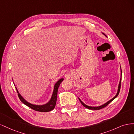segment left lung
Instances as JSON below:
<instances>
[{"label": "left lung", "instance_id": "1", "mask_svg": "<svg viewBox=\"0 0 134 134\" xmlns=\"http://www.w3.org/2000/svg\"><path fill=\"white\" fill-rule=\"evenodd\" d=\"M105 36H106L107 37V36L105 35L104 34H103V33H102ZM121 74H122V71H121ZM121 78H120V83H119V87H118V90H117V94H116V96L113 97V98H112L111 99H110L109 100H108V102H107L106 103H105L104 104H102V105H101V106H97V107H92V106H87V105H86V104H84L82 100H80V99L79 98H79V100H80V103L82 104V105L83 106H84V107H85L86 108H88V109H102V108H104V107H105L106 106H107V105L110 103V102H111L114 99H115L116 97H117V96L119 95V92H120V88H121Z\"/></svg>", "mask_w": 134, "mask_h": 134}]
</instances>
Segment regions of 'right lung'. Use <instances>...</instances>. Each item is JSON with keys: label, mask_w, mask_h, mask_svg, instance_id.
<instances>
[{"label": "right lung", "mask_w": 134, "mask_h": 134, "mask_svg": "<svg viewBox=\"0 0 134 134\" xmlns=\"http://www.w3.org/2000/svg\"><path fill=\"white\" fill-rule=\"evenodd\" d=\"M63 80H64V78H61L55 83V86H54V88L53 93H52V94L50 100L48 101L47 103L43 104V105H36V104L30 103L28 102H27V101L26 99H24L23 98V97L19 94V93L18 91L17 90V88L15 87V88H16V90H17V93H18V97H19V99L21 100V102L22 103H23L25 105H26V106L30 107L32 109H34V110L37 111L43 112H49V111H52V109H53L55 107L56 100H57L58 88H59L60 84L63 82Z\"/></svg>", "instance_id": "obj_1"}]
</instances>
